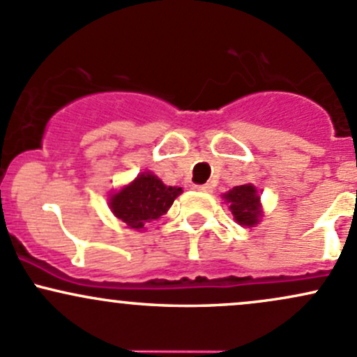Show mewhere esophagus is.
Segmentation results:
<instances>
[{
  "label": "esophagus",
  "instance_id": "esophagus-1",
  "mask_svg": "<svg viewBox=\"0 0 357 357\" xmlns=\"http://www.w3.org/2000/svg\"><path fill=\"white\" fill-rule=\"evenodd\" d=\"M193 188L197 191H203V193H211V186L210 185H195Z\"/></svg>",
  "mask_w": 357,
  "mask_h": 357
}]
</instances>
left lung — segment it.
<instances>
[{
  "instance_id": "1",
  "label": "left lung",
  "mask_w": 357,
  "mask_h": 357,
  "mask_svg": "<svg viewBox=\"0 0 357 357\" xmlns=\"http://www.w3.org/2000/svg\"><path fill=\"white\" fill-rule=\"evenodd\" d=\"M225 203L229 205V210L232 211L234 220L238 225L254 227L257 225L259 218L262 217L261 210V198L257 195V190L252 185L234 186L232 190L222 195Z\"/></svg>"
}]
</instances>
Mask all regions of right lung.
Returning <instances> with one entry per match:
<instances>
[{
	"instance_id": "add662e5",
	"label": "right lung",
	"mask_w": 357,
	"mask_h": 357,
	"mask_svg": "<svg viewBox=\"0 0 357 357\" xmlns=\"http://www.w3.org/2000/svg\"><path fill=\"white\" fill-rule=\"evenodd\" d=\"M181 193V188L166 186L158 176L146 171L130 185L109 195L108 205L113 215L128 229L140 230L147 222L162 217Z\"/></svg>"
}]
</instances>
